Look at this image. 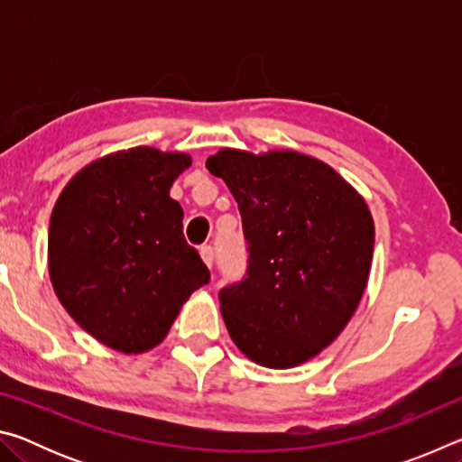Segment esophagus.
I'll return each instance as SVG.
<instances>
[{
  "label": "esophagus",
  "mask_w": 462,
  "mask_h": 462,
  "mask_svg": "<svg viewBox=\"0 0 462 462\" xmlns=\"http://www.w3.org/2000/svg\"><path fill=\"white\" fill-rule=\"evenodd\" d=\"M199 254H201L203 263H206L208 267L212 269V264H214V248L212 246H201L199 248Z\"/></svg>",
  "instance_id": "1"
}]
</instances>
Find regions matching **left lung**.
I'll list each match as a JSON object with an SVG mask.
<instances>
[{"mask_svg":"<svg viewBox=\"0 0 462 462\" xmlns=\"http://www.w3.org/2000/svg\"><path fill=\"white\" fill-rule=\"evenodd\" d=\"M208 171L238 203L248 245L220 310L250 361L289 369L338 336L365 293L374 224L365 199L326 162L293 151L222 148Z\"/></svg>","mask_w":462,"mask_h":462,"instance_id":"8db88e82","label":"left lung"}]
</instances>
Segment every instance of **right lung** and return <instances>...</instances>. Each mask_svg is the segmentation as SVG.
Wrapping results in <instances>:
<instances>
[{"label": "right lung", "instance_id": "add662e5", "mask_svg": "<svg viewBox=\"0 0 462 462\" xmlns=\"http://www.w3.org/2000/svg\"><path fill=\"white\" fill-rule=\"evenodd\" d=\"M183 152L136 146L81 169L54 203L49 273L62 308L106 346L138 355L162 342L209 271L171 199Z\"/></svg>", "mask_w": 462, "mask_h": 462}]
</instances>
